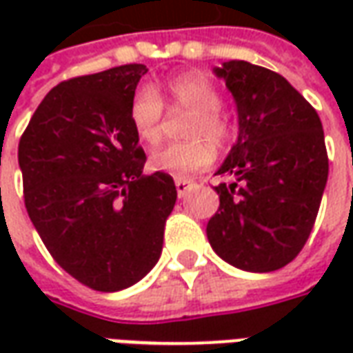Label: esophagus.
<instances>
[{
    "mask_svg": "<svg viewBox=\"0 0 353 353\" xmlns=\"http://www.w3.org/2000/svg\"><path fill=\"white\" fill-rule=\"evenodd\" d=\"M194 185H196V183H194L192 179H183V177H177V179H176L177 196H179V199H183L187 192L194 189Z\"/></svg>",
    "mask_w": 353,
    "mask_h": 353,
    "instance_id": "obj_1",
    "label": "esophagus"
}]
</instances>
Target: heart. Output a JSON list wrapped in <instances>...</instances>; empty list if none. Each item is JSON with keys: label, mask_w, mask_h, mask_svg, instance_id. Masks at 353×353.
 <instances>
[{"label": "heart", "mask_w": 353, "mask_h": 353, "mask_svg": "<svg viewBox=\"0 0 353 353\" xmlns=\"http://www.w3.org/2000/svg\"><path fill=\"white\" fill-rule=\"evenodd\" d=\"M168 94L176 108L191 113L185 128L183 143H168L154 149L149 166L154 172L183 177L206 170L215 159V147H227L232 139L229 121L221 115V96L217 88L200 73H187L168 83ZM162 100L153 87H139L132 96L130 124L136 136L149 145L157 143L162 134Z\"/></svg>", "instance_id": "heart-1"}]
</instances>
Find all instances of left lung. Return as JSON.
<instances>
[{
	"instance_id": "obj_1",
	"label": "left lung",
	"mask_w": 353,
	"mask_h": 353,
	"mask_svg": "<svg viewBox=\"0 0 353 353\" xmlns=\"http://www.w3.org/2000/svg\"><path fill=\"white\" fill-rule=\"evenodd\" d=\"M214 73L236 101L238 139L217 176L219 210L208 221L214 252L248 272H272L310 236L329 159L316 109L280 73L230 60Z\"/></svg>"
}]
</instances>
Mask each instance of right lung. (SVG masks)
<instances>
[{"label":"right lung","mask_w":353,"mask_h":353,"mask_svg":"<svg viewBox=\"0 0 353 353\" xmlns=\"http://www.w3.org/2000/svg\"><path fill=\"white\" fill-rule=\"evenodd\" d=\"M143 64L62 81L22 134L24 204L52 259L96 291L134 285L161 257L177 191L143 176L145 153L128 109Z\"/></svg>","instance_id":"obj_1"}]
</instances>
